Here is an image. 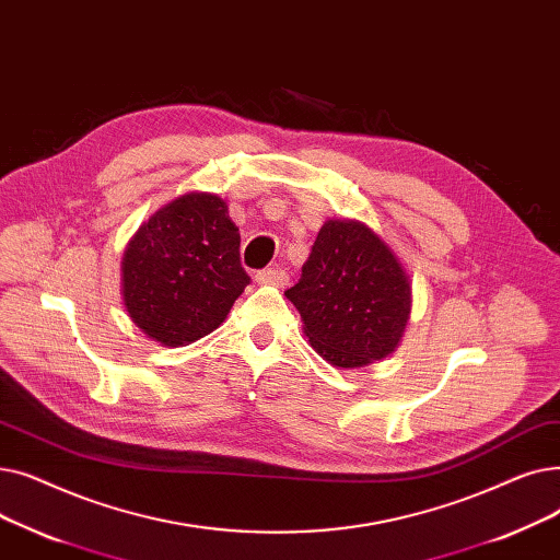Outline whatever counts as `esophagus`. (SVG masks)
<instances>
[{"label": "esophagus", "mask_w": 560, "mask_h": 560, "mask_svg": "<svg viewBox=\"0 0 560 560\" xmlns=\"http://www.w3.org/2000/svg\"><path fill=\"white\" fill-rule=\"evenodd\" d=\"M255 280L259 284H271V287H284L289 282V276L280 269H266V271H259L255 276Z\"/></svg>", "instance_id": "esophagus-1"}]
</instances>
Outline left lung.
Returning <instances> with one entry per match:
<instances>
[{"mask_svg":"<svg viewBox=\"0 0 560 560\" xmlns=\"http://www.w3.org/2000/svg\"><path fill=\"white\" fill-rule=\"evenodd\" d=\"M312 349L337 369H360L401 343L412 282L385 238L355 219H328L301 280L284 291Z\"/></svg>","mask_w":560,"mask_h":560,"instance_id":"obj_1","label":"left lung"}]
</instances>
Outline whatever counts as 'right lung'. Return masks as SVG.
<instances>
[{"label": "right lung", "instance_id": "obj_1", "mask_svg": "<svg viewBox=\"0 0 560 560\" xmlns=\"http://www.w3.org/2000/svg\"><path fill=\"white\" fill-rule=\"evenodd\" d=\"M238 244L228 202L217 194L189 191L159 207L120 261V296L131 324L171 349L214 332L250 282Z\"/></svg>", "mask_w": 560, "mask_h": 560}]
</instances>
